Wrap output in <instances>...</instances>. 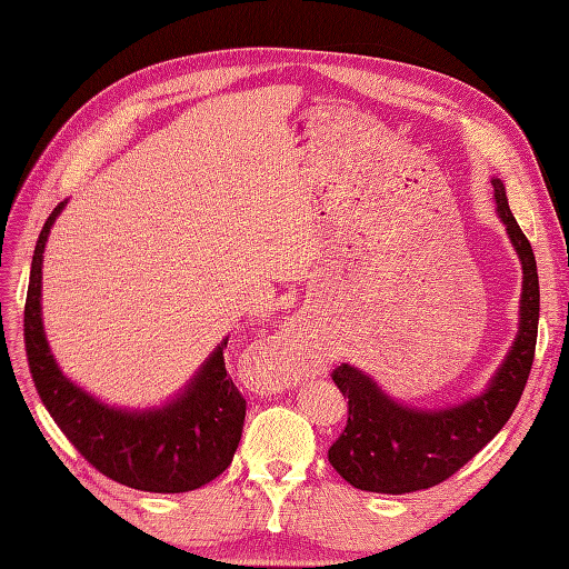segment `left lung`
<instances>
[{
    "instance_id": "left-lung-1",
    "label": "left lung",
    "mask_w": 569,
    "mask_h": 569,
    "mask_svg": "<svg viewBox=\"0 0 569 569\" xmlns=\"http://www.w3.org/2000/svg\"><path fill=\"white\" fill-rule=\"evenodd\" d=\"M491 184L496 213L522 266L518 335L485 391L443 408L406 406L363 370L341 363L332 380L349 399V422L327 458L360 491L396 496L449 479L501 432L525 391L539 330L537 258L510 211L501 178H491Z\"/></svg>"
}]
</instances>
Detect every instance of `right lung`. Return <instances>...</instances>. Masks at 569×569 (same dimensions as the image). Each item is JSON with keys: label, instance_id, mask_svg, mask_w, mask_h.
<instances>
[{"label": "right lung", "instance_id": "add662e5", "mask_svg": "<svg viewBox=\"0 0 569 569\" xmlns=\"http://www.w3.org/2000/svg\"><path fill=\"white\" fill-rule=\"evenodd\" d=\"M61 201L47 218L30 266L26 353L44 408L76 449L118 485L151 493L194 491L226 472L242 439L247 401L226 370L228 337L178 393L161 406L118 408L66 377L42 320V261Z\"/></svg>", "mask_w": 569, "mask_h": 569}]
</instances>
